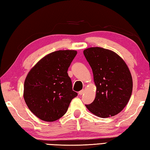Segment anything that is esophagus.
Wrapping results in <instances>:
<instances>
[{
	"label": "esophagus",
	"mask_w": 150,
	"mask_h": 150,
	"mask_svg": "<svg viewBox=\"0 0 150 150\" xmlns=\"http://www.w3.org/2000/svg\"><path fill=\"white\" fill-rule=\"evenodd\" d=\"M84 93H85V90L83 89V90H81V91H79V95H83Z\"/></svg>",
	"instance_id": "obj_1"
}]
</instances>
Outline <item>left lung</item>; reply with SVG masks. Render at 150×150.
Here are the masks:
<instances>
[{
  "label": "left lung",
  "instance_id": "8db88e82",
  "mask_svg": "<svg viewBox=\"0 0 150 150\" xmlns=\"http://www.w3.org/2000/svg\"><path fill=\"white\" fill-rule=\"evenodd\" d=\"M83 54L92 69L96 87L95 100L86 107L100 118L117 115L126 106L132 92L128 66L118 54L102 47L87 48Z\"/></svg>",
  "mask_w": 150,
  "mask_h": 150
}]
</instances>
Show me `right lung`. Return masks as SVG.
<instances>
[{
	"label": "right lung",
	"mask_w": 150,
	"mask_h": 150,
	"mask_svg": "<svg viewBox=\"0 0 150 150\" xmlns=\"http://www.w3.org/2000/svg\"><path fill=\"white\" fill-rule=\"evenodd\" d=\"M77 54L75 50L51 53L28 74L24 85V100L32 112L41 120L54 122L59 119L77 96L67 73Z\"/></svg>",
	"instance_id": "1"
}]
</instances>
